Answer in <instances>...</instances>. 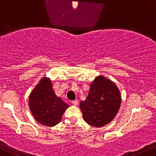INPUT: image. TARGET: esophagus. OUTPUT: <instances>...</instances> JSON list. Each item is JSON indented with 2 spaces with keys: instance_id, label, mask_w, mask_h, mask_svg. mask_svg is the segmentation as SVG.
<instances>
[{
  "instance_id": "obj_1",
  "label": "esophagus",
  "mask_w": 156,
  "mask_h": 156,
  "mask_svg": "<svg viewBox=\"0 0 156 156\" xmlns=\"http://www.w3.org/2000/svg\"><path fill=\"white\" fill-rule=\"evenodd\" d=\"M72 104H73V105L74 106H77L78 104V100H75V101H72Z\"/></svg>"
}]
</instances>
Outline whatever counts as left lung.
I'll use <instances>...</instances> for the list:
<instances>
[{
	"instance_id": "1",
	"label": "left lung",
	"mask_w": 156,
	"mask_h": 156,
	"mask_svg": "<svg viewBox=\"0 0 156 156\" xmlns=\"http://www.w3.org/2000/svg\"><path fill=\"white\" fill-rule=\"evenodd\" d=\"M121 101V93L115 83L98 75L92 82L86 100L80 103L83 120L95 127L107 125L117 115Z\"/></svg>"
}]
</instances>
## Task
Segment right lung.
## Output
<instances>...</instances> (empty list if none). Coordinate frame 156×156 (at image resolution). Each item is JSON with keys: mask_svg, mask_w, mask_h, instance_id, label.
I'll return each instance as SVG.
<instances>
[{"mask_svg": "<svg viewBox=\"0 0 156 156\" xmlns=\"http://www.w3.org/2000/svg\"><path fill=\"white\" fill-rule=\"evenodd\" d=\"M29 107L37 122L47 126H54L61 121L69 105L56 96L51 80L43 77L31 92Z\"/></svg>", "mask_w": 156, "mask_h": 156, "instance_id": "1", "label": "right lung"}]
</instances>
